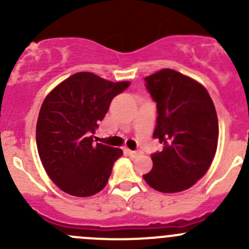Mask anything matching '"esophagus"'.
Listing matches in <instances>:
<instances>
[{
    "instance_id": "obj_1",
    "label": "esophagus",
    "mask_w": 249,
    "mask_h": 249,
    "mask_svg": "<svg viewBox=\"0 0 249 249\" xmlns=\"http://www.w3.org/2000/svg\"><path fill=\"white\" fill-rule=\"evenodd\" d=\"M128 155H129L130 157H133V159H134V157H137V156H139L140 154H142V151H139V150H134V151H132V150H128Z\"/></svg>"
}]
</instances>
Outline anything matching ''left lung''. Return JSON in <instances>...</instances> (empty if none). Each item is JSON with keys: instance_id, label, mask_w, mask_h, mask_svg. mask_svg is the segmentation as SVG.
I'll list each match as a JSON object with an SVG mask.
<instances>
[{"instance_id": "left-lung-1", "label": "left lung", "mask_w": 249, "mask_h": 249, "mask_svg": "<svg viewBox=\"0 0 249 249\" xmlns=\"http://www.w3.org/2000/svg\"><path fill=\"white\" fill-rule=\"evenodd\" d=\"M156 102L155 139L163 150L151 155L152 169L142 176L160 193L191 188L208 171L218 146V117L207 89L172 69L145 77Z\"/></svg>"}]
</instances>
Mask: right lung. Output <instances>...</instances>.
I'll list each match as a JSON object with an SVG mask.
<instances>
[{"label": "right lung", "mask_w": 249, "mask_h": 249, "mask_svg": "<svg viewBox=\"0 0 249 249\" xmlns=\"http://www.w3.org/2000/svg\"><path fill=\"white\" fill-rule=\"evenodd\" d=\"M129 85L77 72L46 97L36 125V144L47 174L64 193L88 197L105 188L122 150L94 142L92 134L114 97Z\"/></svg>", "instance_id": "add662e5"}]
</instances>
